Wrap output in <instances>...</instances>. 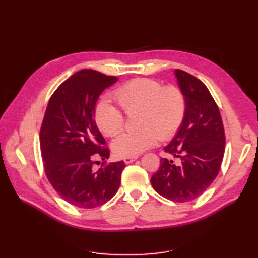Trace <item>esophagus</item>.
<instances>
[{
  "label": "esophagus",
  "mask_w": 258,
  "mask_h": 258,
  "mask_svg": "<svg viewBox=\"0 0 258 258\" xmlns=\"http://www.w3.org/2000/svg\"><path fill=\"white\" fill-rule=\"evenodd\" d=\"M138 160V156H130V157H124V162L125 164H131L133 163L134 161Z\"/></svg>",
  "instance_id": "34e87169"
}]
</instances>
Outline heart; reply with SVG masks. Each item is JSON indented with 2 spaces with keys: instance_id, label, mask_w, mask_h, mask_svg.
I'll use <instances>...</instances> for the list:
<instances>
[{
  "instance_id": "heart-1",
  "label": "heart",
  "mask_w": 258,
  "mask_h": 258,
  "mask_svg": "<svg viewBox=\"0 0 258 258\" xmlns=\"http://www.w3.org/2000/svg\"><path fill=\"white\" fill-rule=\"evenodd\" d=\"M114 98L125 113L140 111L136 132L123 133L113 141L112 150L119 157L138 156L154 146L158 140L166 141L176 134L185 115V98L175 86L164 87L160 82L136 79L118 87ZM97 127L107 136L123 128L124 118L117 107L103 100L94 111Z\"/></svg>"
}]
</instances>
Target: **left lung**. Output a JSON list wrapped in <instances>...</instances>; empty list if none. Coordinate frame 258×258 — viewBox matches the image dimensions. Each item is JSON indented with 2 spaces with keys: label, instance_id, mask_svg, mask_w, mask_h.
<instances>
[{
  "label": "left lung",
  "instance_id": "8db88e82",
  "mask_svg": "<svg viewBox=\"0 0 258 258\" xmlns=\"http://www.w3.org/2000/svg\"><path fill=\"white\" fill-rule=\"evenodd\" d=\"M174 75L185 98V115L164 151L178 163L161 158L151 184L165 199L184 203L202 195L217 176L225 133L220 109L204 83L182 70H175Z\"/></svg>",
  "mask_w": 258,
  "mask_h": 258
}]
</instances>
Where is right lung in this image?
Instances as JSON below:
<instances>
[{
  "label": "right lung",
  "mask_w": 258,
  "mask_h": 258,
  "mask_svg": "<svg viewBox=\"0 0 258 258\" xmlns=\"http://www.w3.org/2000/svg\"><path fill=\"white\" fill-rule=\"evenodd\" d=\"M117 80L94 70L79 71L57 87L46 107L40 133L44 169L54 189L73 206L105 204L120 185L123 161L92 168L96 157H109L95 123L96 102Z\"/></svg>",
  "instance_id": "right-lung-1"
}]
</instances>
